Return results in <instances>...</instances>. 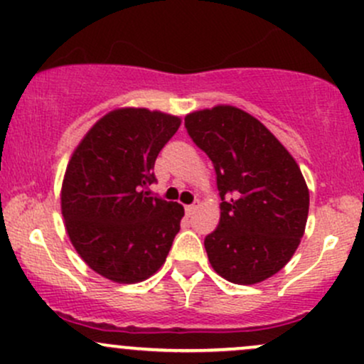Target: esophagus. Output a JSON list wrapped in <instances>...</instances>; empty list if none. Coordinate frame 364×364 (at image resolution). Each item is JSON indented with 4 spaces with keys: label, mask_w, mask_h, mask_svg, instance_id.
<instances>
[{
    "label": "esophagus",
    "mask_w": 364,
    "mask_h": 364,
    "mask_svg": "<svg viewBox=\"0 0 364 364\" xmlns=\"http://www.w3.org/2000/svg\"><path fill=\"white\" fill-rule=\"evenodd\" d=\"M197 207H198V202L191 203V205H186V207H185L186 214H188V215H191V214H193V213H195V210H197Z\"/></svg>",
    "instance_id": "34e87169"
}]
</instances>
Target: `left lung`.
<instances>
[{
  "label": "left lung",
  "mask_w": 364,
  "mask_h": 364,
  "mask_svg": "<svg viewBox=\"0 0 364 364\" xmlns=\"http://www.w3.org/2000/svg\"><path fill=\"white\" fill-rule=\"evenodd\" d=\"M188 136L213 161L219 226L203 245L215 273L254 285L290 261L309 213V191L292 155L264 124L235 107L185 117Z\"/></svg>",
  "instance_id": "8db88e82"
}]
</instances>
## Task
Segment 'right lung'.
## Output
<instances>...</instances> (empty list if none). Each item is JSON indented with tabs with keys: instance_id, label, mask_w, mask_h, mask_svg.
Here are the masks:
<instances>
[{
	"instance_id": "obj_1",
	"label": "right lung",
	"mask_w": 364,
	"mask_h": 364,
	"mask_svg": "<svg viewBox=\"0 0 364 364\" xmlns=\"http://www.w3.org/2000/svg\"><path fill=\"white\" fill-rule=\"evenodd\" d=\"M179 117L121 109L87 131L67 166L62 214L82 261L117 283L143 282L166 261L185 209L151 197L159 151Z\"/></svg>"
}]
</instances>
